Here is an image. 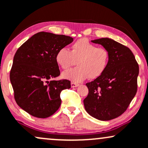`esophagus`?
Returning a JSON list of instances; mask_svg holds the SVG:
<instances>
[{"instance_id":"34e87169","label":"esophagus","mask_w":148,"mask_h":148,"mask_svg":"<svg viewBox=\"0 0 148 148\" xmlns=\"http://www.w3.org/2000/svg\"><path fill=\"white\" fill-rule=\"evenodd\" d=\"M79 86V84H77V83H74V82H71V86L72 88L77 87V86Z\"/></svg>"}]
</instances>
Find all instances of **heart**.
<instances>
[{
	"label": "heart",
	"instance_id": "1",
	"mask_svg": "<svg viewBox=\"0 0 148 148\" xmlns=\"http://www.w3.org/2000/svg\"><path fill=\"white\" fill-rule=\"evenodd\" d=\"M56 60L64 70L74 65L77 61V67L64 71L62 77L79 83L88 77L94 79L100 77L108 66L110 53L107 48L97 47L86 38H81L71 45L69 50L65 48L58 50Z\"/></svg>",
	"mask_w": 148,
	"mask_h": 148
}]
</instances>
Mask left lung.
I'll return each instance as SVG.
<instances>
[{
  "label": "left lung",
  "mask_w": 148,
  "mask_h": 148,
  "mask_svg": "<svg viewBox=\"0 0 148 148\" xmlns=\"http://www.w3.org/2000/svg\"><path fill=\"white\" fill-rule=\"evenodd\" d=\"M92 42L108 50L110 62L100 77L86 84L88 94L84 107L90 116L108 121L122 114L136 95L139 66L128 47L108 38Z\"/></svg>",
  "instance_id": "1"
}]
</instances>
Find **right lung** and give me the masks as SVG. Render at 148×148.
<instances>
[{
    "label": "right lung",
    "instance_id": "1",
    "mask_svg": "<svg viewBox=\"0 0 148 148\" xmlns=\"http://www.w3.org/2000/svg\"><path fill=\"white\" fill-rule=\"evenodd\" d=\"M74 38L38 32L21 45L14 56L10 79L16 103L38 118L53 115L61 105L60 92L70 88V81L52 80L60 74L56 60L58 50Z\"/></svg>",
    "mask_w": 148,
    "mask_h": 148
}]
</instances>
